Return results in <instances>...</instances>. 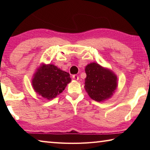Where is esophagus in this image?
<instances>
[{
  "mask_svg": "<svg viewBox=\"0 0 150 150\" xmlns=\"http://www.w3.org/2000/svg\"><path fill=\"white\" fill-rule=\"evenodd\" d=\"M73 79H75V80H78L79 79L78 75H73Z\"/></svg>",
  "mask_w": 150,
  "mask_h": 150,
  "instance_id": "34e87169",
  "label": "esophagus"
}]
</instances>
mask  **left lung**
Wrapping results in <instances>:
<instances>
[{
	"instance_id": "1",
	"label": "left lung",
	"mask_w": 150,
	"mask_h": 150,
	"mask_svg": "<svg viewBox=\"0 0 150 150\" xmlns=\"http://www.w3.org/2000/svg\"><path fill=\"white\" fill-rule=\"evenodd\" d=\"M87 77L85 88L88 96L97 102L108 98L117 87V77L108 69L96 63H91L85 67Z\"/></svg>"
}]
</instances>
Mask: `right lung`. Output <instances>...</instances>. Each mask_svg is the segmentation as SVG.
Instances as JSON below:
<instances>
[{
  "label": "right lung",
  "mask_w": 150,
  "mask_h": 150,
  "mask_svg": "<svg viewBox=\"0 0 150 150\" xmlns=\"http://www.w3.org/2000/svg\"><path fill=\"white\" fill-rule=\"evenodd\" d=\"M71 81L69 73L49 64L42 65L38 69L32 80V85L39 95L52 99L62 93Z\"/></svg>",
  "instance_id": "obj_1"
}]
</instances>
